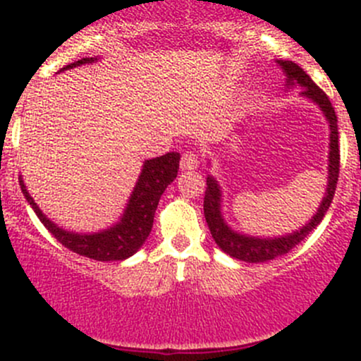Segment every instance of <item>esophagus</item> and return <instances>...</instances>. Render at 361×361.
<instances>
[{
  "mask_svg": "<svg viewBox=\"0 0 361 361\" xmlns=\"http://www.w3.org/2000/svg\"><path fill=\"white\" fill-rule=\"evenodd\" d=\"M200 161H198V156H196L192 151H185L180 158V170L182 172H191V170L198 169Z\"/></svg>",
  "mask_w": 361,
  "mask_h": 361,
  "instance_id": "obj_1",
  "label": "esophagus"
}]
</instances>
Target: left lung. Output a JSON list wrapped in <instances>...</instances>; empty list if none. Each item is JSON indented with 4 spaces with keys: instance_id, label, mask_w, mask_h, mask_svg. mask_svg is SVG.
Instances as JSON below:
<instances>
[{
    "instance_id": "left-lung-1",
    "label": "left lung",
    "mask_w": 361,
    "mask_h": 361,
    "mask_svg": "<svg viewBox=\"0 0 361 361\" xmlns=\"http://www.w3.org/2000/svg\"><path fill=\"white\" fill-rule=\"evenodd\" d=\"M276 64L283 69L285 76H287V88L290 90L293 87H300V95L310 99L311 102L317 104L319 111L325 116L326 123L330 128V144H329V166H326V189L323 195L322 203H319L317 214L302 226V228L295 229V231L287 233L281 236L273 238H262V236H252L245 235V233H238L231 226L226 222L224 215H222V189L219 185L217 179L214 176L207 177V191H205V202H203V210H205V219L208 229H210L212 238L215 240L217 247L221 248L224 254L229 257L238 259V261L245 262H267L273 261L274 257L288 254L295 245H299L314 228L323 221L326 210H329L330 203L334 200V192H336L337 177H339V132H337V116L334 111L332 104L322 88L314 85V81L304 73L295 62L292 61H276Z\"/></svg>"
}]
</instances>
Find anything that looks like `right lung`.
<instances>
[{
  "label": "right lung",
  "mask_w": 361,
  "mask_h": 361,
  "mask_svg": "<svg viewBox=\"0 0 361 361\" xmlns=\"http://www.w3.org/2000/svg\"><path fill=\"white\" fill-rule=\"evenodd\" d=\"M97 61V57H85L66 66L61 71H68L83 64H94ZM179 161V153H166L159 158L146 159L123 214L120 215L118 222L97 233H74L57 226L43 214L42 208L36 205L22 180V176L18 177V182H20L24 198L27 200L44 228L66 248L88 259H94V261H125V259L132 257L149 236L159 198H161L163 191L169 188L170 182H173L177 177Z\"/></svg>",
  "instance_id": "add662e5"
}]
</instances>
